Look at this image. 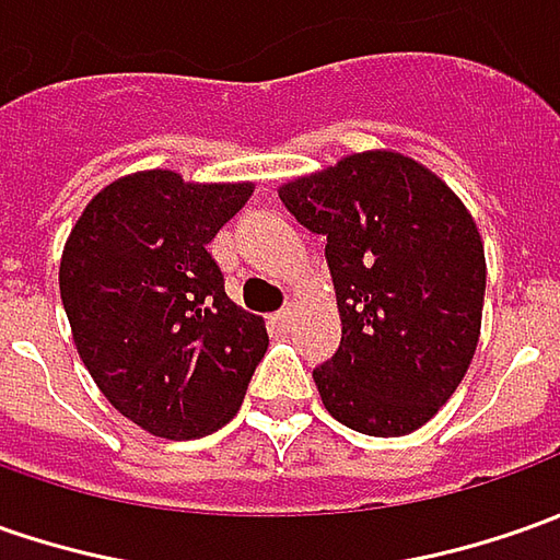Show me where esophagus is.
I'll list each match as a JSON object with an SVG mask.
<instances>
[{"label":"esophagus","mask_w":560,"mask_h":560,"mask_svg":"<svg viewBox=\"0 0 560 560\" xmlns=\"http://www.w3.org/2000/svg\"><path fill=\"white\" fill-rule=\"evenodd\" d=\"M291 318H294L291 306H284V310H279V313H276V322H279L281 328H288V325H291Z\"/></svg>","instance_id":"esophagus-1"}]
</instances>
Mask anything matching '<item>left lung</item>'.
Instances as JSON below:
<instances>
[{
    "mask_svg": "<svg viewBox=\"0 0 560 560\" xmlns=\"http://www.w3.org/2000/svg\"><path fill=\"white\" fill-rule=\"evenodd\" d=\"M279 198L328 238L343 328L313 369L325 409L359 434H412L455 394L480 338L487 260L471 213L394 151L350 154Z\"/></svg>",
    "mask_w": 560,
    "mask_h": 560,
    "instance_id": "1",
    "label": "left lung"
}]
</instances>
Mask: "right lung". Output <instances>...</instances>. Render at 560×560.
Wrapping results in <instances>:
<instances>
[{"mask_svg":"<svg viewBox=\"0 0 560 560\" xmlns=\"http://www.w3.org/2000/svg\"><path fill=\"white\" fill-rule=\"evenodd\" d=\"M250 191L145 170L102 188L70 229L58 284L77 353L148 434L191 440L232 421L269 347L207 250Z\"/></svg>","mask_w":560,"mask_h":560,"instance_id":"1","label":"right lung"}]
</instances>
